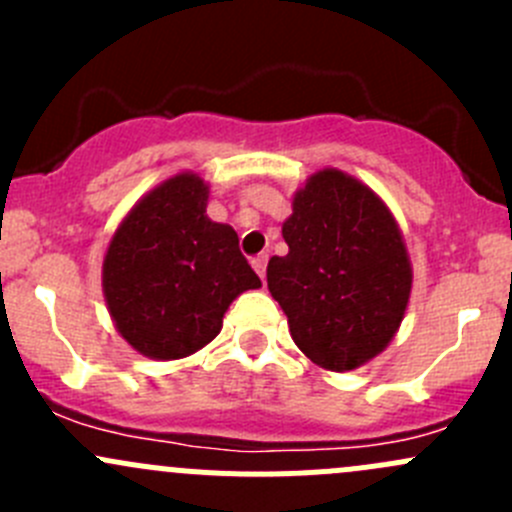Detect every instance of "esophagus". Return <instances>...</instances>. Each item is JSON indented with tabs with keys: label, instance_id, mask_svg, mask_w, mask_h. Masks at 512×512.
Here are the masks:
<instances>
[{
	"label": "esophagus",
	"instance_id": "1",
	"mask_svg": "<svg viewBox=\"0 0 512 512\" xmlns=\"http://www.w3.org/2000/svg\"><path fill=\"white\" fill-rule=\"evenodd\" d=\"M267 260H270V257H267V255H257V257H252V267H255V272H257V275L262 277V280H265Z\"/></svg>",
	"mask_w": 512,
	"mask_h": 512
}]
</instances>
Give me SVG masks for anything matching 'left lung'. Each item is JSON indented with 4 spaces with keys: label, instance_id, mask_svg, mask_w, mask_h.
Segmentation results:
<instances>
[{
    "label": "left lung",
    "instance_id": "8db88e82",
    "mask_svg": "<svg viewBox=\"0 0 512 512\" xmlns=\"http://www.w3.org/2000/svg\"><path fill=\"white\" fill-rule=\"evenodd\" d=\"M282 237L289 252L270 260L267 287L302 354L352 371L384 352L414 282L389 205L344 170H317L294 193Z\"/></svg>",
    "mask_w": 512,
    "mask_h": 512
}]
</instances>
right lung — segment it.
Listing matches in <instances>:
<instances>
[{"instance_id":"1","label":"right lung","mask_w":512,"mask_h":512,"mask_svg":"<svg viewBox=\"0 0 512 512\" xmlns=\"http://www.w3.org/2000/svg\"><path fill=\"white\" fill-rule=\"evenodd\" d=\"M210 185L173 175L148 190L108 242L103 297L118 334L148 359L195 354L223 329L232 299L262 287L230 225L205 215Z\"/></svg>"}]
</instances>
